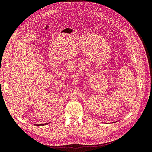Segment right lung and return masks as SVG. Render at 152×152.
I'll return each mask as SVG.
<instances>
[{"mask_svg": "<svg viewBox=\"0 0 152 152\" xmlns=\"http://www.w3.org/2000/svg\"><path fill=\"white\" fill-rule=\"evenodd\" d=\"M49 123H45V124H36V126H44V125H46V124H48Z\"/></svg>", "mask_w": 152, "mask_h": 152, "instance_id": "right-lung-1", "label": "right lung"}]
</instances>
